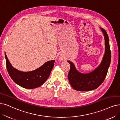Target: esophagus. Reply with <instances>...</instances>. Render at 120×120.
<instances>
[{
	"label": "esophagus",
	"instance_id": "esophagus-1",
	"mask_svg": "<svg viewBox=\"0 0 120 120\" xmlns=\"http://www.w3.org/2000/svg\"><path fill=\"white\" fill-rule=\"evenodd\" d=\"M63 60V59H62V58H60V60Z\"/></svg>",
	"mask_w": 120,
	"mask_h": 120
}]
</instances>
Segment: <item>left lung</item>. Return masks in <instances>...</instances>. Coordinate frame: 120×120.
I'll return each mask as SVG.
<instances>
[{"mask_svg":"<svg viewBox=\"0 0 120 120\" xmlns=\"http://www.w3.org/2000/svg\"><path fill=\"white\" fill-rule=\"evenodd\" d=\"M105 38V54L99 66L94 71L88 74L81 73L75 68L73 64L68 61L70 68L68 74L69 83L74 89L78 91H88L98 88L106 77L110 64L111 53L107 33L103 28H100Z\"/></svg>","mask_w":120,"mask_h":120,"instance_id":"left-lung-1","label":"left lung"}]
</instances>
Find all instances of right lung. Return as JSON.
I'll return each mask as SVG.
<instances>
[{
    "instance_id": "1",
    "label": "right lung",
    "mask_w": 120,
    "mask_h": 120,
    "mask_svg": "<svg viewBox=\"0 0 120 120\" xmlns=\"http://www.w3.org/2000/svg\"><path fill=\"white\" fill-rule=\"evenodd\" d=\"M6 68L12 79L16 84L26 89H34L43 84L48 78L53 68L55 60L47 61L39 68L30 72H22L14 68L5 53Z\"/></svg>"
}]
</instances>
